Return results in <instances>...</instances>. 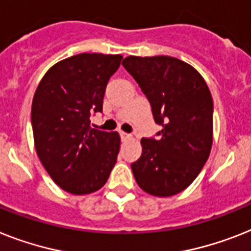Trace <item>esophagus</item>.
I'll return each mask as SVG.
<instances>
[{
	"instance_id": "34e87169",
	"label": "esophagus",
	"mask_w": 251,
	"mask_h": 251,
	"mask_svg": "<svg viewBox=\"0 0 251 251\" xmlns=\"http://www.w3.org/2000/svg\"><path fill=\"white\" fill-rule=\"evenodd\" d=\"M121 137L123 141H128L132 138V134H128V133H126V132H121Z\"/></svg>"
}]
</instances>
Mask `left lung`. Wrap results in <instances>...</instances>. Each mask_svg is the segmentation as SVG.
<instances>
[{
	"instance_id": "left-lung-1",
	"label": "left lung",
	"mask_w": 251,
	"mask_h": 251,
	"mask_svg": "<svg viewBox=\"0 0 251 251\" xmlns=\"http://www.w3.org/2000/svg\"><path fill=\"white\" fill-rule=\"evenodd\" d=\"M122 65L150 101L159 137L142 138L132 163L137 185L152 196L179 194L195 181L213 144V99L204 78L172 56H128Z\"/></svg>"
}]
</instances>
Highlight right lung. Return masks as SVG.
I'll return each instance as SVG.
<instances>
[{
  "label": "right lung",
  "instance_id": "right-lung-1",
  "mask_svg": "<svg viewBox=\"0 0 251 251\" xmlns=\"http://www.w3.org/2000/svg\"><path fill=\"white\" fill-rule=\"evenodd\" d=\"M122 55L79 53L51 66L32 102V128L39 160L64 191L87 195L100 190L117 163L118 132L90 126L102 111L106 84Z\"/></svg>",
  "mask_w": 251,
  "mask_h": 251
}]
</instances>
